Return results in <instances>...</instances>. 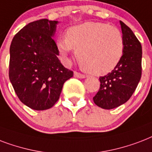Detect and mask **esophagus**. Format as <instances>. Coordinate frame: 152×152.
Masks as SVG:
<instances>
[{"mask_svg": "<svg viewBox=\"0 0 152 152\" xmlns=\"http://www.w3.org/2000/svg\"><path fill=\"white\" fill-rule=\"evenodd\" d=\"M74 75H75V77H78V78H85V77H86V75H82V74H80V73L77 72V71H75V72H74Z\"/></svg>", "mask_w": 152, "mask_h": 152, "instance_id": "34e87169", "label": "esophagus"}]
</instances>
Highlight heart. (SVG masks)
Returning <instances> with one entry per match:
<instances>
[{
  "label": "heart",
  "mask_w": 152,
  "mask_h": 152,
  "mask_svg": "<svg viewBox=\"0 0 152 152\" xmlns=\"http://www.w3.org/2000/svg\"><path fill=\"white\" fill-rule=\"evenodd\" d=\"M58 50L66 60L73 50L82 66L94 75L111 72L124 53L123 36L115 27L101 22H86L69 28L57 40Z\"/></svg>",
  "instance_id": "1"
}]
</instances>
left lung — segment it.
I'll list each match as a JSON object with an SVG mask.
<instances>
[{"instance_id":"8db88e82","label":"left lung","mask_w":152,"mask_h":152,"mask_svg":"<svg viewBox=\"0 0 152 152\" xmlns=\"http://www.w3.org/2000/svg\"><path fill=\"white\" fill-rule=\"evenodd\" d=\"M124 39L121 62L108 75L100 77V89L93 97L97 106L112 109L128 102L133 94L142 74V47L133 31L120 21Z\"/></svg>"}]
</instances>
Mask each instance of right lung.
<instances>
[{
	"label": "right lung",
	"instance_id": "right-lung-1",
	"mask_svg": "<svg viewBox=\"0 0 152 152\" xmlns=\"http://www.w3.org/2000/svg\"><path fill=\"white\" fill-rule=\"evenodd\" d=\"M58 23L42 19L24 26L10 46L9 79L22 103L45 110L57 102L64 82L74 73L60 63L53 39Z\"/></svg>",
	"mask_w": 152,
	"mask_h": 152
}]
</instances>
